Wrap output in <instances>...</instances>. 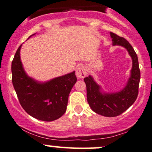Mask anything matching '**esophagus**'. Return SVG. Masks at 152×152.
<instances>
[{
  "label": "esophagus",
  "mask_w": 152,
  "mask_h": 152,
  "mask_svg": "<svg viewBox=\"0 0 152 152\" xmlns=\"http://www.w3.org/2000/svg\"><path fill=\"white\" fill-rule=\"evenodd\" d=\"M87 67L86 65H80V67L77 69L76 75L77 77L83 79V78H85V76L87 75Z\"/></svg>",
  "instance_id": "1"
}]
</instances>
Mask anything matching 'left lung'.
<instances>
[{
	"label": "left lung",
	"mask_w": 152,
	"mask_h": 152,
	"mask_svg": "<svg viewBox=\"0 0 152 152\" xmlns=\"http://www.w3.org/2000/svg\"><path fill=\"white\" fill-rule=\"evenodd\" d=\"M113 45L125 48L132 59V69L131 77L127 85L120 92L112 94H102L97 85L91 76L84 79L87 87V98L88 104L94 112L104 117H113L125 112L136 101L139 94L140 81V69L138 58L134 50L124 37L110 33Z\"/></svg>",
	"instance_id": "8db88e82"
}]
</instances>
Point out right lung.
<instances>
[{"label": "right lung", "instance_id": "1", "mask_svg": "<svg viewBox=\"0 0 152 152\" xmlns=\"http://www.w3.org/2000/svg\"><path fill=\"white\" fill-rule=\"evenodd\" d=\"M21 45L12 61V82L22 107L28 115L45 122L58 119L65 114L69 92L77 81L75 72L38 83L25 72L20 58Z\"/></svg>", "mask_w": 152, "mask_h": 152}]
</instances>
